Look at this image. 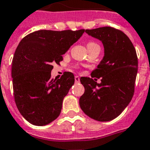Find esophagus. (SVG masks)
<instances>
[{
    "mask_svg": "<svg viewBox=\"0 0 150 150\" xmlns=\"http://www.w3.org/2000/svg\"><path fill=\"white\" fill-rule=\"evenodd\" d=\"M75 83H79L80 82V78L76 75V76L75 77Z\"/></svg>",
    "mask_w": 150,
    "mask_h": 150,
    "instance_id": "obj_1",
    "label": "esophagus"
}]
</instances>
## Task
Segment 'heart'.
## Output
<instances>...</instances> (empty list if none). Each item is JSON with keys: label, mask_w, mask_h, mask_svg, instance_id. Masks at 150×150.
Returning <instances> with one entry per match:
<instances>
[{"label": "heart", "mask_w": 150, "mask_h": 150, "mask_svg": "<svg viewBox=\"0 0 150 150\" xmlns=\"http://www.w3.org/2000/svg\"><path fill=\"white\" fill-rule=\"evenodd\" d=\"M95 45H97V44L94 42H89L88 44H87V47H90L95 46Z\"/></svg>", "instance_id": "heart-1"}]
</instances>
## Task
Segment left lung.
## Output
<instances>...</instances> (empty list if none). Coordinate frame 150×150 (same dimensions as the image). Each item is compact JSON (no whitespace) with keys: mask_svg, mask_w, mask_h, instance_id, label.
<instances>
[{"mask_svg":"<svg viewBox=\"0 0 150 150\" xmlns=\"http://www.w3.org/2000/svg\"><path fill=\"white\" fill-rule=\"evenodd\" d=\"M85 32L103 43L104 57L91 72V79L81 78L84 93L79 105L90 118L109 122L123 112L133 97L138 67L136 50L120 30L101 27ZM92 77H101V83L98 84Z\"/></svg>","mask_w":150,"mask_h":150,"instance_id":"left-lung-1","label":"left lung"}]
</instances>
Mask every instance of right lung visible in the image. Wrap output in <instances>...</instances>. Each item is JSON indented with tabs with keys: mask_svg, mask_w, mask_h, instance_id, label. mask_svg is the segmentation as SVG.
Instances as JSON below:
<instances>
[{
	"mask_svg": "<svg viewBox=\"0 0 150 150\" xmlns=\"http://www.w3.org/2000/svg\"><path fill=\"white\" fill-rule=\"evenodd\" d=\"M84 32V29L39 30L19 42L12 62L13 88L16 106L29 123L46 125L59 115L75 77L66 72L60 79H52L53 64H59Z\"/></svg>",
	"mask_w": 150,
	"mask_h": 150,
	"instance_id": "1",
	"label": "right lung"
}]
</instances>
